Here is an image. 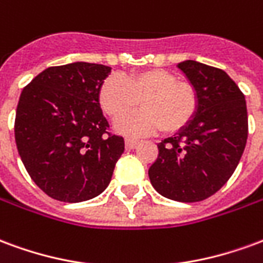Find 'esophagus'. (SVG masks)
I'll return each mask as SVG.
<instances>
[{"mask_svg": "<svg viewBox=\"0 0 263 263\" xmlns=\"http://www.w3.org/2000/svg\"><path fill=\"white\" fill-rule=\"evenodd\" d=\"M138 141H135V139H125V148L126 149H134L137 148L138 146Z\"/></svg>", "mask_w": 263, "mask_h": 263, "instance_id": "34e87169", "label": "esophagus"}]
</instances>
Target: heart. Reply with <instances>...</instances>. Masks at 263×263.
<instances>
[{"instance_id":"heart-1","label":"heart","mask_w":263,"mask_h":263,"mask_svg":"<svg viewBox=\"0 0 263 263\" xmlns=\"http://www.w3.org/2000/svg\"><path fill=\"white\" fill-rule=\"evenodd\" d=\"M141 100L144 109L128 110ZM98 103L109 118H118L115 129L128 137H143L163 129L175 134L190 124L198 108V94L189 81L177 80L165 69L108 76L98 91Z\"/></svg>"}]
</instances>
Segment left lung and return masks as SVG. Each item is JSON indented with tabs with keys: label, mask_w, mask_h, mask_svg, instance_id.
<instances>
[{
	"label": "left lung",
	"mask_w": 263,
	"mask_h": 263,
	"mask_svg": "<svg viewBox=\"0 0 263 263\" xmlns=\"http://www.w3.org/2000/svg\"><path fill=\"white\" fill-rule=\"evenodd\" d=\"M177 67L197 91V112L158 145L148 173L163 197L194 203L217 193L237 169L248 138V112L242 91L224 70L196 60Z\"/></svg>",
	"instance_id": "left-lung-1"
}]
</instances>
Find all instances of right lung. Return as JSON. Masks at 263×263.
Segmentation results:
<instances>
[{"instance_id": "add662e5", "label": "right lung", "mask_w": 263, "mask_h": 263, "mask_svg": "<svg viewBox=\"0 0 263 263\" xmlns=\"http://www.w3.org/2000/svg\"><path fill=\"white\" fill-rule=\"evenodd\" d=\"M111 67L76 62L43 70L21 92L15 142L26 172L49 197L80 203L111 182L124 138L108 132L98 91Z\"/></svg>"}]
</instances>
